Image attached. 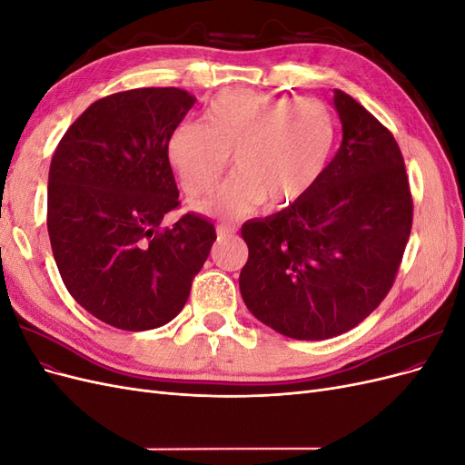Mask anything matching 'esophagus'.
Listing matches in <instances>:
<instances>
[{"label": "esophagus", "instance_id": "34e87169", "mask_svg": "<svg viewBox=\"0 0 465 465\" xmlns=\"http://www.w3.org/2000/svg\"><path fill=\"white\" fill-rule=\"evenodd\" d=\"M236 227L234 224H217V234L219 238H231L236 234Z\"/></svg>", "mask_w": 465, "mask_h": 465}]
</instances>
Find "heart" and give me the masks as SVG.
<instances>
[{
    "mask_svg": "<svg viewBox=\"0 0 465 465\" xmlns=\"http://www.w3.org/2000/svg\"><path fill=\"white\" fill-rule=\"evenodd\" d=\"M337 118L318 98L227 89L205 106L203 122L184 120L168 135L166 157L190 198L207 195L232 163L238 171L195 209L242 217L267 203L285 211L311 198L331 163Z\"/></svg>",
    "mask_w": 465,
    "mask_h": 465,
    "instance_id": "1",
    "label": "heart"
}]
</instances>
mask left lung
<instances>
[{
  "label": "left lung",
  "instance_id": "1",
  "mask_svg": "<svg viewBox=\"0 0 465 465\" xmlns=\"http://www.w3.org/2000/svg\"><path fill=\"white\" fill-rule=\"evenodd\" d=\"M343 142L311 198L242 224L241 292L265 326L318 341L353 330L386 299L413 223L405 163L386 125L343 91Z\"/></svg>",
  "mask_w": 465,
  "mask_h": 465
}]
</instances>
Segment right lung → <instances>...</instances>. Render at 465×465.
Returning <instances> with one entry per match:
<instances>
[{
	"mask_svg": "<svg viewBox=\"0 0 465 465\" xmlns=\"http://www.w3.org/2000/svg\"><path fill=\"white\" fill-rule=\"evenodd\" d=\"M195 98L176 87L108 94L69 125L48 174V234L64 285L94 318L128 331L184 308L215 242L213 223L182 215L168 135Z\"/></svg>",
	"mask_w": 465,
	"mask_h": 465,
	"instance_id": "1",
	"label": "right lung"
}]
</instances>
